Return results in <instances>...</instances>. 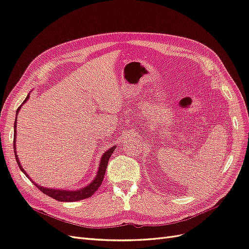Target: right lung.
Listing matches in <instances>:
<instances>
[{"mask_svg":"<svg viewBox=\"0 0 249 249\" xmlns=\"http://www.w3.org/2000/svg\"><path fill=\"white\" fill-rule=\"evenodd\" d=\"M29 99V95L26 97V100L24 101V103H22L20 106L18 108L17 110V115L18 111L20 110L21 106L24 105ZM16 139H17V120H14V138H13V148H14V155H16V159H17V162H18V165L19 169L25 173V175L28 177L27 172L24 170V168H22L21 164L18 160V155H17V148H16ZM116 145H113L111 148H109L107 152H105V154L102 156V159H101V162H100V165H99V170H97V173H96V177L94 178V179L92 180L91 183H90L88 186L82 188V189H78L76 191H70V190H62V189H50V188H43L41 186H39L38 184H36L35 182H33V184L38 188V189L43 192L46 195H48V196H51L52 198H54L58 201H78V200H81V199H84V198H88L91 196L92 194H94V192L99 189V187L102 185L103 183V179H104V176H105V172H106V169H107V165H108V162H109V159L111 155L113 154V150L115 149ZM29 178V177H28ZM31 179V178H30ZM32 180V179H31Z\"/></svg>","mask_w":249,"mask_h":249,"instance_id":"1","label":"right lung"}]
</instances>
